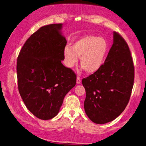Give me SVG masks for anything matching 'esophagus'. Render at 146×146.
Wrapping results in <instances>:
<instances>
[{
    "mask_svg": "<svg viewBox=\"0 0 146 146\" xmlns=\"http://www.w3.org/2000/svg\"><path fill=\"white\" fill-rule=\"evenodd\" d=\"M81 79H80V78L78 76L77 78H76V83H77L78 84H80L81 83Z\"/></svg>",
    "mask_w": 146,
    "mask_h": 146,
    "instance_id": "1",
    "label": "esophagus"
}]
</instances>
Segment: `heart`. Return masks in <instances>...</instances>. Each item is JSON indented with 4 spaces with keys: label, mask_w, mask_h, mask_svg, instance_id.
Returning <instances> with one entry per match:
<instances>
[{
    "label": "heart",
    "mask_w": 146,
    "mask_h": 146,
    "mask_svg": "<svg viewBox=\"0 0 146 146\" xmlns=\"http://www.w3.org/2000/svg\"><path fill=\"white\" fill-rule=\"evenodd\" d=\"M109 52V44L102 37L86 36L74 41L72 48L63 49L65 64L73 68L80 57V65L86 72L92 74L99 71L105 63Z\"/></svg>",
    "instance_id": "b5f03b06"
}]
</instances>
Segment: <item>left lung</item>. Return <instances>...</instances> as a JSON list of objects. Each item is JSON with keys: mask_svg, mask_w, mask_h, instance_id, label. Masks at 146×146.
Here are the masks:
<instances>
[{"mask_svg": "<svg viewBox=\"0 0 146 146\" xmlns=\"http://www.w3.org/2000/svg\"><path fill=\"white\" fill-rule=\"evenodd\" d=\"M134 68L128 44L113 32V43L98 72L82 80L84 102L89 118L97 124L113 121L124 111L131 94Z\"/></svg>", "mask_w": 146, "mask_h": 146, "instance_id": "obj_1", "label": "left lung"}]
</instances>
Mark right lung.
Listing matches in <instances>:
<instances>
[{
	"mask_svg": "<svg viewBox=\"0 0 146 146\" xmlns=\"http://www.w3.org/2000/svg\"><path fill=\"white\" fill-rule=\"evenodd\" d=\"M62 24L40 28L29 37L17 58L18 90L27 109L44 120L55 117L76 83L73 71L62 63L66 44Z\"/></svg>",
	"mask_w": 146,
	"mask_h": 146,
	"instance_id": "obj_1",
	"label": "right lung"
}]
</instances>
